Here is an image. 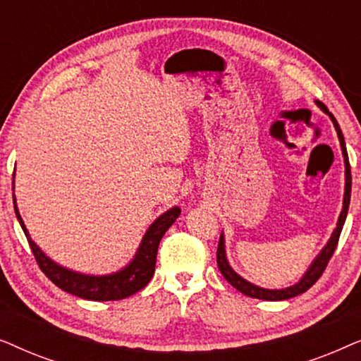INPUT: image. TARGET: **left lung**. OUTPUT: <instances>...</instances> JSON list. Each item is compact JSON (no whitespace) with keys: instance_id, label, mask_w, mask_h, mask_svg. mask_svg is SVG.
I'll use <instances>...</instances> for the list:
<instances>
[{"instance_id":"obj_1","label":"left lung","mask_w":361,"mask_h":361,"mask_svg":"<svg viewBox=\"0 0 361 361\" xmlns=\"http://www.w3.org/2000/svg\"><path fill=\"white\" fill-rule=\"evenodd\" d=\"M317 105L322 108V110L327 113V115L332 118L334 121V126L335 130H337V135H338V140H340V146H342V152H343V159H345V197H343V210L342 214H340V219H338V224H337V228L334 230L332 236H330L329 243L325 245V248L320 251V255L315 258V261L312 264H310V268L307 273L304 274V278L299 281L298 284L290 286V288H286V289H263V288H258V286L248 283V281H245L243 278H240L238 274L235 273L233 269L230 268L228 261H226V256H225V245H224V235L220 236V241H219V248H216V264H219V269L224 278L228 281V283L233 286L236 290H240L241 294L248 295V298H255V299H263V300H284V299H290V298H295V295L305 293V290L312 288V286L317 283V279L322 276V273L327 268L330 258H332L335 248H337V243H338V238H340V233H342V228H343V224H345V219H347V212H348V205H350V194H352V172H350V162H348V154H347V146H345V140H343V135H342V130H340L337 120H335L332 113H329L327 106L324 105L322 102H317Z\"/></svg>"}]
</instances>
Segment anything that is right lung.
Returning a JSON list of instances; mask_svg holds the SVG:
<instances>
[{"instance_id":"right-lung-1","label":"right lung","mask_w":361,"mask_h":361,"mask_svg":"<svg viewBox=\"0 0 361 361\" xmlns=\"http://www.w3.org/2000/svg\"><path fill=\"white\" fill-rule=\"evenodd\" d=\"M16 204V200H14ZM14 212L21 224L24 235L31 246L34 258H36L39 268L49 279L52 281L57 288L66 290L68 294L77 295V298L88 299V300H120L130 295L136 294L137 290L146 288L149 283L152 274H154L156 268V256H157V246L167 228L174 224L177 216L180 215L179 207L167 210L166 214H162L154 224L149 226V230L146 231L145 238L141 241L140 250L130 264L125 269L118 271L115 274L110 276H87L75 273V271L66 269L62 266L54 263L52 259H49L46 255L39 250V246L29 238V233L24 226L21 215H19L18 207L14 205Z\"/></svg>"}]
</instances>
